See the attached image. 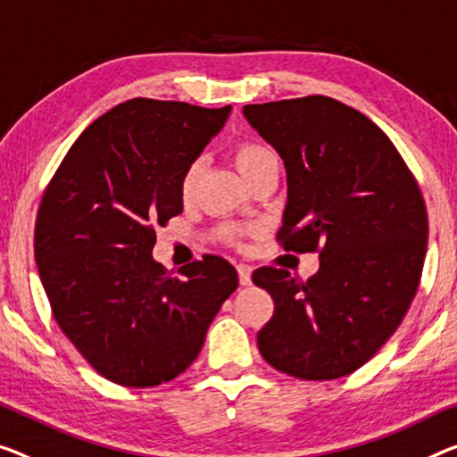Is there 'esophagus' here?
<instances>
[{
  "label": "esophagus",
  "mask_w": 457,
  "mask_h": 457,
  "mask_svg": "<svg viewBox=\"0 0 457 457\" xmlns=\"http://www.w3.org/2000/svg\"><path fill=\"white\" fill-rule=\"evenodd\" d=\"M237 273H238V284L241 286H249L251 284V268L247 263H238L237 265Z\"/></svg>",
  "instance_id": "obj_1"
}]
</instances>
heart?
<instances>
[{
    "label": "heart",
    "mask_w": 457,
    "mask_h": 457,
    "mask_svg": "<svg viewBox=\"0 0 457 457\" xmlns=\"http://www.w3.org/2000/svg\"><path fill=\"white\" fill-rule=\"evenodd\" d=\"M233 161L237 165V170L241 171L245 179H251L253 175L262 173L268 167H276L278 165V155L276 151L271 149L270 145L262 143V140H241V143L235 145L233 149ZM202 178V161L194 159L186 165V170L181 171L179 181H178V189L181 200H189L198 187V181ZM220 237L224 241H235L237 230L224 227L220 228Z\"/></svg>",
    "instance_id": "b5f03b06"
}]
</instances>
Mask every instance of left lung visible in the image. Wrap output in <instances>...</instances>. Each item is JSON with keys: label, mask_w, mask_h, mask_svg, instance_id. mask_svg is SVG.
I'll return each instance as SVG.
<instances>
[{"label": "left lung", "mask_w": 457, "mask_h": 457, "mask_svg": "<svg viewBox=\"0 0 457 457\" xmlns=\"http://www.w3.org/2000/svg\"><path fill=\"white\" fill-rule=\"evenodd\" d=\"M243 114L286 165L279 245L320 255L306 282L273 265L253 271L273 298L259 351L300 380L347 376L415 298L429 230L423 194L384 130L333 97L249 104Z\"/></svg>", "instance_id": "left-lung-1"}]
</instances>
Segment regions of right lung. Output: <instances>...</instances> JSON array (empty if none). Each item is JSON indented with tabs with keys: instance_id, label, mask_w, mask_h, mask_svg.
I'll use <instances>...</instances> for the list:
<instances>
[{
	"instance_id": "obj_1",
	"label": "right lung",
	"mask_w": 457,
	"mask_h": 457,
	"mask_svg": "<svg viewBox=\"0 0 457 457\" xmlns=\"http://www.w3.org/2000/svg\"><path fill=\"white\" fill-rule=\"evenodd\" d=\"M230 106L135 97L91 122L42 195L34 257L53 317L106 380L149 388L198 357L210 322L237 290L227 259L179 276L153 259L155 227L184 210L178 181Z\"/></svg>"
}]
</instances>
